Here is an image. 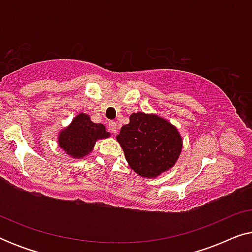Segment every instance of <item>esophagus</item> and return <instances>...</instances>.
<instances>
[{
	"label": "esophagus",
	"instance_id": "obj_1",
	"mask_svg": "<svg viewBox=\"0 0 252 252\" xmlns=\"http://www.w3.org/2000/svg\"><path fill=\"white\" fill-rule=\"evenodd\" d=\"M117 129H118V127H117V123L116 122H110L109 123V130L112 133H117Z\"/></svg>",
	"mask_w": 252,
	"mask_h": 252
}]
</instances>
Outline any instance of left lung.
Returning <instances> with one entry per match:
<instances>
[{
  "label": "left lung",
  "mask_w": 252,
  "mask_h": 252,
  "mask_svg": "<svg viewBox=\"0 0 252 252\" xmlns=\"http://www.w3.org/2000/svg\"><path fill=\"white\" fill-rule=\"evenodd\" d=\"M130 168L142 178L155 179L170 171L184 147L177 127L155 113L134 112L117 135Z\"/></svg>",
  "instance_id": "left-lung-1"
}]
</instances>
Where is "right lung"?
<instances>
[{
  "label": "right lung",
  "mask_w": 252,
  "mask_h": 252,
  "mask_svg": "<svg viewBox=\"0 0 252 252\" xmlns=\"http://www.w3.org/2000/svg\"><path fill=\"white\" fill-rule=\"evenodd\" d=\"M108 137L110 133L106 132L103 124L93 123L89 115L80 112L66 127L61 129L57 142L68 156L74 159H82L92 153L98 140Z\"/></svg>",
  "instance_id": "1"
}]
</instances>
